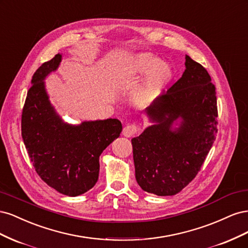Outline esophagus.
<instances>
[{
  "label": "esophagus",
  "instance_id": "obj_1",
  "mask_svg": "<svg viewBox=\"0 0 248 248\" xmlns=\"http://www.w3.org/2000/svg\"><path fill=\"white\" fill-rule=\"evenodd\" d=\"M137 131H138V126L134 124H130V125H127L126 127H124L122 134L125 138H131L137 133Z\"/></svg>",
  "mask_w": 248,
  "mask_h": 248
}]
</instances>
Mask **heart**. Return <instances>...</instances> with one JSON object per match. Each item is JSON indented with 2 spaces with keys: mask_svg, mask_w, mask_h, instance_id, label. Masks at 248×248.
I'll return each mask as SVG.
<instances>
[{
  "mask_svg": "<svg viewBox=\"0 0 248 248\" xmlns=\"http://www.w3.org/2000/svg\"><path fill=\"white\" fill-rule=\"evenodd\" d=\"M147 74L133 92V102L139 107H148L160 94L172 78L171 67L161 59L149 52H139L125 59L115 71L119 84L132 81Z\"/></svg>",
  "mask_w": 248,
  "mask_h": 248,
  "instance_id": "heart-1",
  "label": "heart"
}]
</instances>
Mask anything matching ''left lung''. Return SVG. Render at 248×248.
Listing matches in <instances>:
<instances>
[{
	"label": "left lung",
	"instance_id": "1",
	"mask_svg": "<svg viewBox=\"0 0 248 248\" xmlns=\"http://www.w3.org/2000/svg\"><path fill=\"white\" fill-rule=\"evenodd\" d=\"M151 125L131 140L142 190L175 196L197 176L217 132L216 92L207 70L185 56V70L145 109Z\"/></svg>",
	"mask_w": 248,
	"mask_h": 248
}]
</instances>
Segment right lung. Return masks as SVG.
Masks as SVG:
<instances>
[{"mask_svg":"<svg viewBox=\"0 0 248 248\" xmlns=\"http://www.w3.org/2000/svg\"><path fill=\"white\" fill-rule=\"evenodd\" d=\"M62 54L43 63L31 80L21 116V136L37 174L51 188L78 197L93 188L99 177V157L122 131L117 119L64 121L52 106L46 78L58 70Z\"/></svg>","mask_w":248,"mask_h":248,"instance_id":"1","label":"right lung"}]
</instances>
